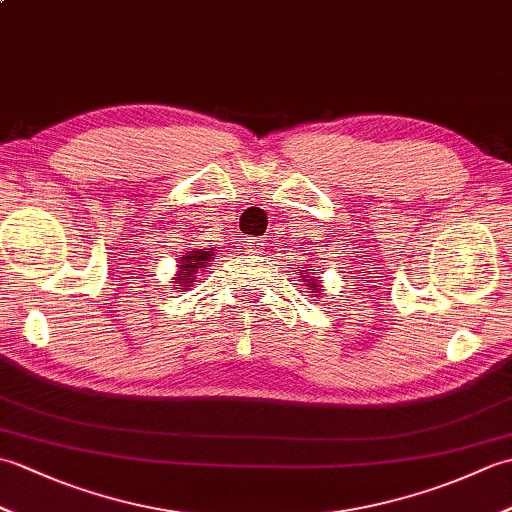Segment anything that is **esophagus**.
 Masks as SVG:
<instances>
[{"mask_svg": "<svg viewBox=\"0 0 512 512\" xmlns=\"http://www.w3.org/2000/svg\"><path fill=\"white\" fill-rule=\"evenodd\" d=\"M246 250H248V255H262L264 253V244L259 242V239H246Z\"/></svg>", "mask_w": 512, "mask_h": 512, "instance_id": "esophagus-1", "label": "esophagus"}]
</instances>
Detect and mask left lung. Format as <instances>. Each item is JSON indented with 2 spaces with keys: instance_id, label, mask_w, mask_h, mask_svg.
<instances>
[{
  "instance_id": "1",
  "label": "left lung",
  "mask_w": 512,
  "mask_h": 512,
  "mask_svg": "<svg viewBox=\"0 0 512 512\" xmlns=\"http://www.w3.org/2000/svg\"><path fill=\"white\" fill-rule=\"evenodd\" d=\"M312 270H314V264H312V259H310V262L306 264V270H301V281L308 286V290L314 292V295L321 297V295H325V292H323L325 290L323 288V279L314 275Z\"/></svg>"
}]
</instances>
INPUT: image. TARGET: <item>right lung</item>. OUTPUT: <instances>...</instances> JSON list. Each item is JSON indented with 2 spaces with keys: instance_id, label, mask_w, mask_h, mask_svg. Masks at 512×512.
<instances>
[{
  "instance_id": "obj_1",
  "label": "right lung",
  "mask_w": 512,
  "mask_h": 512,
  "mask_svg": "<svg viewBox=\"0 0 512 512\" xmlns=\"http://www.w3.org/2000/svg\"><path fill=\"white\" fill-rule=\"evenodd\" d=\"M215 248H202V246H189L184 253L178 257L176 266V277H173L171 284L178 286V292L191 290L193 281L198 279L200 270L209 266L211 259H215Z\"/></svg>"
}]
</instances>
